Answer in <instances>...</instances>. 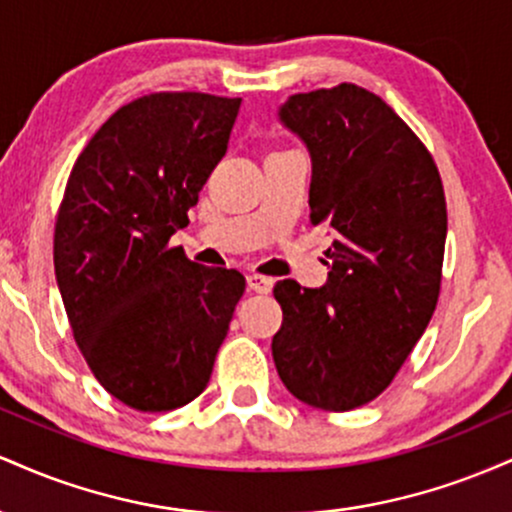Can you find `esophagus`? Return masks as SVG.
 <instances>
[{
	"label": "esophagus",
	"mask_w": 512,
	"mask_h": 512,
	"mask_svg": "<svg viewBox=\"0 0 512 512\" xmlns=\"http://www.w3.org/2000/svg\"><path fill=\"white\" fill-rule=\"evenodd\" d=\"M274 281L267 279V276H260V274H248V289L255 291V293H269L272 291Z\"/></svg>",
	"instance_id": "esophagus-1"
}]
</instances>
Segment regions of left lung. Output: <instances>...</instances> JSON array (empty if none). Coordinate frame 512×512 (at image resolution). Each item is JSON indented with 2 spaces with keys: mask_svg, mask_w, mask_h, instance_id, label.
Segmentation results:
<instances>
[{
  "mask_svg": "<svg viewBox=\"0 0 512 512\" xmlns=\"http://www.w3.org/2000/svg\"><path fill=\"white\" fill-rule=\"evenodd\" d=\"M279 122L313 163L310 221L332 233L325 286H274L281 383L325 411L368 404L431 322L448 211L426 146L383 98L356 84L296 93Z\"/></svg>",
  "mask_w": 512,
  "mask_h": 512,
  "instance_id": "left-lung-1",
  "label": "left lung"
}]
</instances>
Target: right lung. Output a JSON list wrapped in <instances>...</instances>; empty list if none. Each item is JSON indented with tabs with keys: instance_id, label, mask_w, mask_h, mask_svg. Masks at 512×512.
I'll use <instances>...</instances> for the list:
<instances>
[{
	"instance_id": "obj_1",
	"label": "right lung",
	"mask_w": 512,
	"mask_h": 512,
	"mask_svg": "<svg viewBox=\"0 0 512 512\" xmlns=\"http://www.w3.org/2000/svg\"><path fill=\"white\" fill-rule=\"evenodd\" d=\"M240 98L151 93L122 105L76 158L55 223V276L74 339L105 390L170 411L207 387L245 291L236 269L168 248L228 149Z\"/></svg>"
}]
</instances>
